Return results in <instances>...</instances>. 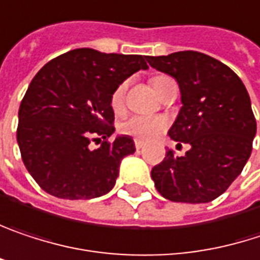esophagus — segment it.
I'll return each instance as SVG.
<instances>
[{"mask_svg": "<svg viewBox=\"0 0 260 260\" xmlns=\"http://www.w3.org/2000/svg\"><path fill=\"white\" fill-rule=\"evenodd\" d=\"M135 146H136V149L139 151V149H142V148H144V142H142V141H139V139H135Z\"/></svg>", "mask_w": 260, "mask_h": 260, "instance_id": "1", "label": "esophagus"}]
</instances>
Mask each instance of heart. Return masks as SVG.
Wrapping results in <instances>:
<instances>
[{"instance_id": "obj_1", "label": "heart", "mask_w": 260, "mask_h": 260, "mask_svg": "<svg viewBox=\"0 0 260 260\" xmlns=\"http://www.w3.org/2000/svg\"><path fill=\"white\" fill-rule=\"evenodd\" d=\"M168 79V76H154L151 79V85L154 91L158 94L161 83ZM127 83L122 82L114 89L111 95V108L115 114H119L124 109ZM168 128V121L163 116H148V115H133L124 119L119 124V132L122 135L132 136L139 141H152L158 138Z\"/></svg>"}]
</instances>
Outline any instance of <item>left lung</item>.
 <instances>
[{"label":"left lung","instance_id":"8db88e82","mask_svg":"<svg viewBox=\"0 0 260 260\" xmlns=\"http://www.w3.org/2000/svg\"><path fill=\"white\" fill-rule=\"evenodd\" d=\"M146 59L178 82L182 108L169 136L190 145L181 157L166 151L151 171L154 185L172 202H211L243 172L251 154L256 119L248 92L234 70L201 52Z\"/></svg>","mask_w":260,"mask_h":260}]
</instances>
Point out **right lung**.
<instances>
[{
    "label": "right lung",
    "mask_w": 260,
    "mask_h": 260,
    "mask_svg": "<svg viewBox=\"0 0 260 260\" xmlns=\"http://www.w3.org/2000/svg\"><path fill=\"white\" fill-rule=\"evenodd\" d=\"M146 56L73 49L45 64L19 108L17 144L31 177L59 199H92L112 190L121 160L135 152L130 136H118L111 108L114 89ZM91 142H101L92 150Z\"/></svg>",
    "instance_id": "obj_1"
}]
</instances>
